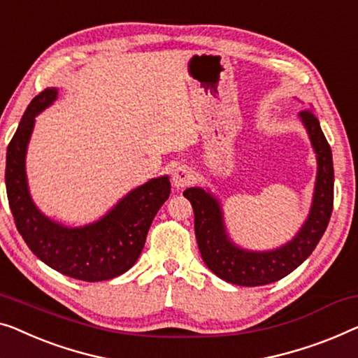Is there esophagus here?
<instances>
[{"label":"esophagus","instance_id":"1","mask_svg":"<svg viewBox=\"0 0 358 358\" xmlns=\"http://www.w3.org/2000/svg\"><path fill=\"white\" fill-rule=\"evenodd\" d=\"M194 182V171L192 168L185 166V164H180L174 169L173 173V185L176 189H185Z\"/></svg>","mask_w":358,"mask_h":358}]
</instances>
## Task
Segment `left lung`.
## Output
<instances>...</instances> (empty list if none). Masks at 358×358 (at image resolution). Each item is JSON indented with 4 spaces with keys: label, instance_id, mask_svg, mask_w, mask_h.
Returning <instances> with one entry per match:
<instances>
[{
    "label": "left lung",
    "instance_id": "1",
    "mask_svg": "<svg viewBox=\"0 0 358 358\" xmlns=\"http://www.w3.org/2000/svg\"><path fill=\"white\" fill-rule=\"evenodd\" d=\"M299 119L317 157V179L307 220L291 241L269 250H248L237 245L226 229L220 199L208 189L184 190V196L194 208L195 237L201 258L222 281L245 287L279 281L307 260L328 227L334 199L333 153L313 110L300 111Z\"/></svg>",
    "mask_w": 358,
    "mask_h": 358
}]
</instances>
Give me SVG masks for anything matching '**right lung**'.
Segmentation results:
<instances>
[{"label":"right lung","instance_id":"add662e5","mask_svg":"<svg viewBox=\"0 0 358 358\" xmlns=\"http://www.w3.org/2000/svg\"><path fill=\"white\" fill-rule=\"evenodd\" d=\"M58 98L46 89L30 101L6 153V192L15 226L37 258L64 276L87 282L108 281L131 269L141 257L152 221L169 199V176L132 189L100 220L67 226L51 220L32 200L25 157L35 117Z\"/></svg>","mask_w":358,"mask_h":358}]
</instances>
